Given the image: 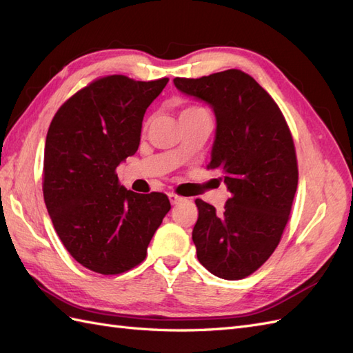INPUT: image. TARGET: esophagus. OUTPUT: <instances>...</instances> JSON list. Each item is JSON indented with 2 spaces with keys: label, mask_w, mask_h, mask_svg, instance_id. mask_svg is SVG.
Returning a JSON list of instances; mask_svg holds the SVG:
<instances>
[{
  "label": "esophagus",
  "mask_w": 353,
  "mask_h": 353,
  "mask_svg": "<svg viewBox=\"0 0 353 353\" xmlns=\"http://www.w3.org/2000/svg\"><path fill=\"white\" fill-rule=\"evenodd\" d=\"M169 200H170V203L172 205H178V203H181V202H184L185 200V197H183V196H178V194H169Z\"/></svg>",
  "instance_id": "34e87169"
}]
</instances>
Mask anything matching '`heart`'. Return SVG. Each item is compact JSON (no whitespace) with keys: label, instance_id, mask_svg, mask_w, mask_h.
Listing matches in <instances>:
<instances>
[{"label":"heart","instance_id":"b5f03b06","mask_svg":"<svg viewBox=\"0 0 353 353\" xmlns=\"http://www.w3.org/2000/svg\"><path fill=\"white\" fill-rule=\"evenodd\" d=\"M202 112H208L203 107H197V105H192V107H187L179 114V119H185L190 116H196V114H202Z\"/></svg>","mask_w":353,"mask_h":353}]
</instances>
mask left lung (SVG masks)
Returning <instances> with one entry per match:
<instances>
[{
  "mask_svg": "<svg viewBox=\"0 0 353 353\" xmlns=\"http://www.w3.org/2000/svg\"><path fill=\"white\" fill-rule=\"evenodd\" d=\"M174 83L214 108L216 135L208 169L218 170L232 193L223 214L196 199L197 259L218 278L243 279L269 260L290 220L299 183L291 130L278 103L241 70Z\"/></svg>",
  "mask_w": 353,
  "mask_h": 353,
  "instance_id": "obj_1",
  "label": "left lung"
}]
</instances>
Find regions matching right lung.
<instances>
[{
  "instance_id": "right-lung-1",
  "label": "right lung",
  "mask_w": 353,
  "mask_h": 353,
  "mask_svg": "<svg viewBox=\"0 0 353 353\" xmlns=\"http://www.w3.org/2000/svg\"><path fill=\"white\" fill-rule=\"evenodd\" d=\"M168 81L99 77L66 99L50 123L44 202L66 251L92 272L137 268L170 209L166 194L133 193L116 172L137 153L144 114Z\"/></svg>"
}]
</instances>
